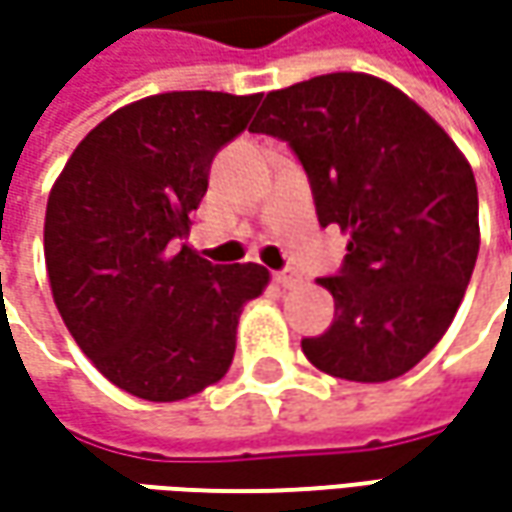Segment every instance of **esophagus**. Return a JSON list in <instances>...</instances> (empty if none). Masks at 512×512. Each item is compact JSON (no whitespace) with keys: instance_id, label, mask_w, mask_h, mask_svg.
<instances>
[{"instance_id":"34e87169","label":"esophagus","mask_w":512,"mask_h":512,"mask_svg":"<svg viewBox=\"0 0 512 512\" xmlns=\"http://www.w3.org/2000/svg\"><path fill=\"white\" fill-rule=\"evenodd\" d=\"M273 279L279 282L282 287H296V285H302V276L293 270V267H285V270H276L273 273Z\"/></svg>"}]
</instances>
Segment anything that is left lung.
Listing matches in <instances>:
<instances>
[{
  "label": "left lung",
  "instance_id": "1",
  "mask_svg": "<svg viewBox=\"0 0 512 512\" xmlns=\"http://www.w3.org/2000/svg\"><path fill=\"white\" fill-rule=\"evenodd\" d=\"M253 133L299 156L319 225L347 233L336 319L302 350L336 379L390 382L439 344L479 256V193L456 142L410 96L370 73L270 90Z\"/></svg>",
  "mask_w": 512,
  "mask_h": 512
}]
</instances>
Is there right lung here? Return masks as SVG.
<instances>
[{"label":"right lung","mask_w":512,"mask_h":512,"mask_svg":"<svg viewBox=\"0 0 512 512\" xmlns=\"http://www.w3.org/2000/svg\"><path fill=\"white\" fill-rule=\"evenodd\" d=\"M259 93L173 90L110 113L59 173L45 210L53 302L96 370L130 396L179 402L219 382L262 265H210L190 210Z\"/></svg>","instance_id":"obj_1"}]
</instances>
